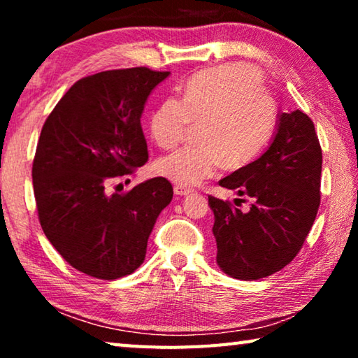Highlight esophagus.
I'll list each match as a JSON object with an SVG mask.
<instances>
[{"mask_svg":"<svg viewBox=\"0 0 358 358\" xmlns=\"http://www.w3.org/2000/svg\"><path fill=\"white\" fill-rule=\"evenodd\" d=\"M173 191H175V194H177V196H187V194H191V192H192L191 187L180 186V185L175 186V187H173Z\"/></svg>","mask_w":358,"mask_h":358,"instance_id":"34e87169","label":"esophagus"}]
</instances>
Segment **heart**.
<instances>
[{
  "instance_id": "b5f03b06",
  "label": "heart",
  "mask_w": 358,
  "mask_h": 358,
  "mask_svg": "<svg viewBox=\"0 0 358 358\" xmlns=\"http://www.w3.org/2000/svg\"><path fill=\"white\" fill-rule=\"evenodd\" d=\"M189 124H199L197 147L181 148L156 161L159 177L180 186H196L222 164L238 171L256 161L268 145L276 124L273 98L260 71L227 63L187 78L180 98H166L150 115L151 138L173 148Z\"/></svg>"
}]
</instances>
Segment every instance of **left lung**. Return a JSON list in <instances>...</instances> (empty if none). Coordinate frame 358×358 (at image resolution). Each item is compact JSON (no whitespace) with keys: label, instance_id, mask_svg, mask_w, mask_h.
<instances>
[{"label":"left lung","instance_id":"obj_1","mask_svg":"<svg viewBox=\"0 0 358 358\" xmlns=\"http://www.w3.org/2000/svg\"><path fill=\"white\" fill-rule=\"evenodd\" d=\"M322 150L306 113L278 115L265 153L220 180V186L248 196V213L213 196L216 262L235 280L254 281L284 268L310 234L320 203ZM241 201V199H238Z\"/></svg>","mask_w":358,"mask_h":358}]
</instances>
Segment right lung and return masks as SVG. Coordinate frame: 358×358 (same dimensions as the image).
I'll return each mask as SVG.
<instances>
[{"label":"right lung","mask_w":358,"mask_h":358,"mask_svg":"<svg viewBox=\"0 0 358 358\" xmlns=\"http://www.w3.org/2000/svg\"><path fill=\"white\" fill-rule=\"evenodd\" d=\"M169 74L131 68L80 78L42 126L33 161L41 227L85 275L110 281L137 270L157 216L172 201V185L162 177L124 194L106 192L147 162L142 112Z\"/></svg>","instance_id":"right-lung-1"}]
</instances>
